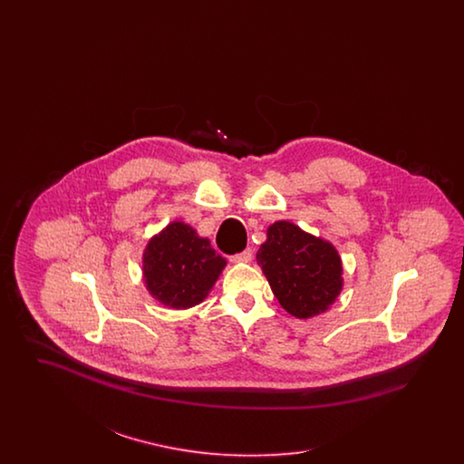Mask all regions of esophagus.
Here are the masks:
<instances>
[{
	"label": "esophagus",
	"mask_w": 464,
	"mask_h": 464,
	"mask_svg": "<svg viewBox=\"0 0 464 464\" xmlns=\"http://www.w3.org/2000/svg\"><path fill=\"white\" fill-rule=\"evenodd\" d=\"M252 257H254V256H252V250L246 248V250H243L240 254L231 256V263H250Z\"/></svg>",
	"instance_id": "esophagus-1"
}]
</instances>
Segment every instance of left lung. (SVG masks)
Segmentation results:
<instances>
[{"mask_svg": "<svg viewBox=\"0 0 464 464\" xmlns=\"http://www.w3.org/2000/svg\"><path fill=\"white\" fill-rule=\"evenodd\" d=\"M256 257L275 297L295 318L325 313L343 290V265L335 246L292 222L271 224Z\"/></svg>", "mask_w": 464, "mask_h": 464, "instance_id": "left-lung-1", "label": "left lung"}]
</instances>
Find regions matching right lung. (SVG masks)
<instances>
[{
    "instance_id": "right-lung-1",
    "label": "right lung",
    "mask_w": 464,
    "mask_h": 464,
    "mask_svg": "<svg viewBox=\"0 0 464 464\" xmlns=\"http://www.w3.org/2000/svg\"><path fill=\"white\" fill-rule=\"evenodd\" d=\"M226 259L207 238L184 224L170 222L144 248L142 273L150 294L163 306L193 308L218 282Z\"/></svg>"
}]
</instances>
